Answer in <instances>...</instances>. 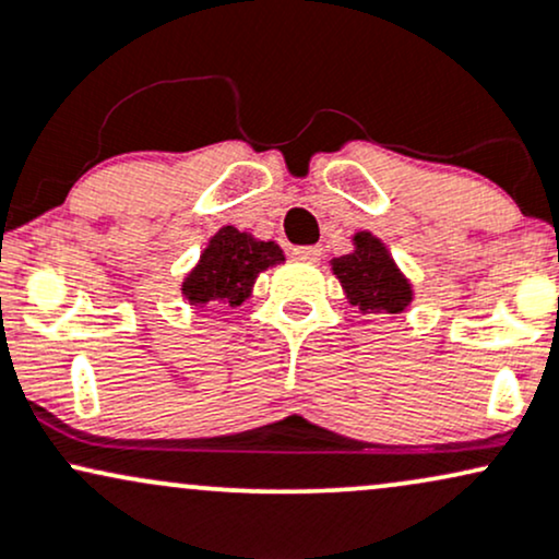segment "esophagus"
<instances>
[{
    "mask_svg": "<svg viewBox=\"0 0 559 559\" xmlns=\"http://www.w3.org/2000/svg\"><path fill=\"white\" fill-rule=\"evenodd\" d=\"M293 259L308 261V264H313V261L321 259V248L319 246H295L293 248Z\"/></svg>",
    "mask_w": 559,
    "mask_h": 559,
    "instance_id": "1",
    "label": "esophagus"
}]
</instances>
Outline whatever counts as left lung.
<instances>
[{
    "mask_svg": "<svg viewBox=\"0 0 559 559\" xmlns=\"http://www.w3.org/2000/svg\"><path fill=\"white\" fill-rule=\"evenodd\" d=\"M356 251L332 261L347 300L360 313H400L411 304V285L397 272L384 242L371 233H358Z\"/></svg>",
    "mask_w": 559,
    "mask_h": 559,
    "instance_id": "obj_1",
    "label": "left lung"
}]
</instances>
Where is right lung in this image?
Masks as SVG:
<instances>
[{
	"instance_id": "add662e5",
	"label": "right lung",
	"mask_w": 559,
	"mask_h": 559,
	"mask_svg": "<svg viewBox=\"0 0 559 559\" xmlns=\"http://www.w3.org/2000/svg\"><path fill=\"white\" fill-rule=\"evenodd\" d=\"M285 261L280 246L261 242L235 227H222L201 253L199 266L182 282V293L193 306H240L251 295L259 272Z\"/></svg>"
}]
</instances>
